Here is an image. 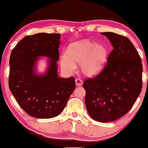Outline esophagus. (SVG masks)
Listing matches in <instances>:
<instances>
[{"label": "esophagus", "mask_w": 148, "mask_h": 148, "mask_svg": "<svg viewBox=\"0 0 148 148\" xmlns=\"http://www.w3.org/2000/svg\"><path fill=\"white\" fill-rule=\"evenodd\" d=\"M75 81L76 86H81L82 84V83H83L82 79H79V78L75 79Z\"/></svg>", "instance_id": "34e87169"}]
</instances>
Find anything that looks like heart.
<instances>
[{
	"label": "heart",
	"instance_id": "heart-1",
	"mask_svg": "<svg viewBox=\"0 0 148 148\" xmlns=\"http://www.w3.org/2000/svg\"><path fill=\"white\" fill-rule=\"evenodd\" d=\"M108 58V49L103 44H96L89 40H81L71 43L67 52L59 58L61 67L71 73L75 71L76 64L80 63V70L84 75L93 76L102 71Z\"/></svg>",
	"mask_w": 148,
	"mask_h": 148
}]
</instances>
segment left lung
I'll return each mask as SVG.
<instances>
[{
	"instance_id": "obj_1",
	"label": "left lung",
	"mask_w": 148,
	"mask_h": 148,
	"mask_svg": "<svg viewBox=\"0 0 148 148\" xmlns=\"http://www.w3.org/2000/svg\"><path fill=\"white\" fill-rule=\"evenodd\" d=\"M107 37L113 49L99 75L86 79L84 101L90 117L99 122L120 118L131 110L142 89L143 65L138 52L127 37L112 32Z\"/></svg>"
}]
</instances>
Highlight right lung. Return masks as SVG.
Here are the masks:
<instances>
[{
  "label": "right lung",
  "mask_w": 148,
  "mask_h": 148,
  "mask_svg": "<svg viewBox=\"0 0 148 148\" xmlns=\"http://www.w3.org/2000/svg\"><path fill=\"white\" fill-rule=\"evenodd\" d=\"M59 34L39 33L21 39L10 57L9 88L16 101L30 116L49 119L60 114L74 89L73 77L58 75ZM48 58L46 72L38 74L36 64Z\"/></svg>",
  "instance_id": "1"
}]
</instances>
